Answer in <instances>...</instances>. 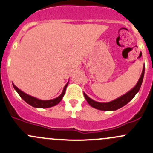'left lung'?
<instances>
[{
	"label": "left lung",
	"mask_w": 153,
	"mask_h": 153,
	"mask_svg": "<svg viewBox=\"0 0 153 153\" xmlns=\"http://www.w3.org/2000/svg\"><path fill=\"white\" fill-rule=\"evenodd\" d=\"M144 67H143V71L141 75L140 78H139V81H138L137 84L135 86V87L133 88V89H132L131 91H128V93H126V94H125L124 95L121 96L120 97L114 100L111 101V102H96V101L93 100H91V98L88 97L85 93H83V95H84V97L86 98L88 103H89L91 107L94 108L98 109V110H101V111L117 110V109L123 107L124 105H125L127 103H128V102H129L130 101H131V100L135 97V95L137 94V92L139 91V89H140L141 83H142L143 78H144Z\"/></svg>",
	"instance_id": "8db88e82"
}]
</instances>
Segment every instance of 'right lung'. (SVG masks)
Masks as SVG:
<instances>
[{"mask_svg": "<svg viewBox=\"0 0 153 153\" xmlns=\"http://www.w3.org/2000/svg\"><path fill=\"white\" fill-rule=\"evenodd\" d=\"M13 86H14V89L17 91V92L18 93L19 95L21 97L25 102H27L28 104H29L31 106L35 108H51L53 107V106L57 105L61 100H62V97H64V94H65V91L66 89H67V86L68 85V83L65 85L64 86L63 91L61 94L60 96H59L58 97L55 98V99L53 100H39L37 98H35L33 97H31V96L28 95V94H25L24 93L23 91H22L21 90H20L17 86H14V83H12Z\"/></svg>", "mask_w": 153, "mask_h": 153, "instance_id": "1", "label": "right lung"}]
</instances>
